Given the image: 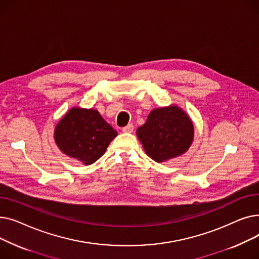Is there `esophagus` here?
I'll return each instance as SVG.
<instances>
[{
  "label": "esophagus",
  "mask_w": 259,
  "mask_h": 259,
  "mask_svg": "<svg viewBox=\"0 0 259 259\" xmlns=\"http://www.w3.org/2000/svg\"><path fill=\"white\" fill-rule=\"evenodd\" d=\"M133 129H134L133 125H132V124H129V125H127L126 127L122 128V129H121V131H122V132H125V133H131V132L133 131Z\"/></svg>",
  "instance_id": "esophagus-1"
}]
</instances>
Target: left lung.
Wrapping results in <instances>:
<instances>
[{"instance_id":"left-lung-1","label":"left lung","mask_w":259,"mask_h":259,"mask_svg":"<svg viewBox=\"0 0 259 259\" xmlns=\"http://www.w3.org/2000/svg\"><path fill=\"white\" fill-rule=\"evenodd\" d=\"M138 138L146 153L157 162L184 154L192 144L191 119L176 106L154 109L145 124L138 128Z\"/></svg>"}]
</instances>
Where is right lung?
Listing matches in <instances>:
<instances>
[{"instance_id":"1","label":"right lung","mask_w":259,"mask_h":259,"mask_svg":"<svg viewBox=\"0 0 259 259\" xmlns=\"http://www.w3.org/2000/svg\"><path fill=\"white\" fill-rule=\"evenodd\" d=\"M117 132L93 109L72 108L54 130V140L61 150L85 165L104 155Z\"/></svg>"}]
</instances>
